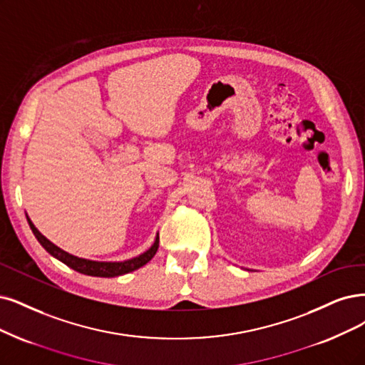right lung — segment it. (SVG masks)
<instances>
[{
  "label": "right lung",
  "mask_w": 365,
  "mask_h": 365,
  "mask_svg": "<svg viewBox=\"0 0 365 365\" xmlns=\"http://www.w3.org/2000/svg\"><path fill=\"white\" fill-rule=\"evenodd\" d=\"M29 220V224L31 227V230L36 236V239L40 242V245H42L52 257L58 259L60 262H63L64 264H67L69 267H72L73 271L79 272V274H84V275H90V277H103V278H111V277H118V275H125L129 274L132 271H137L141 266H144L145 263L150 262L155 254L159 248V236L156 237L153 247L145 251L144 254L138 255V257L126 260V262H120V263H108V262H93V260H86V259H79L75 257V255L66 252L63 250H60L58 247H56L49 242L42 233H40L37 228L34 227V224L30 221V218L26 217Z\"/></svg>",
  "instance_id": "right-lung-1"
}]
</instances>
